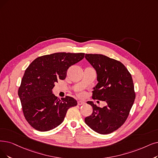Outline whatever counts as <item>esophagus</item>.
Returning <instances> with one entry per match:
<instances>
[{
    "label": "esophagus",
    "instance_id": "34e87169",
    "mask_svg": "<svg viewBox=\"0 0 158 158\" xmlns=\"http://www.w3.org/2000/svg\"><path fill=\"white\" fill-rule=\"evenodd\" d=\"M85 104V102H84V101H81V100L78 101V105H79V106L83 105V104Z\"/></svg>",
    "mask_w": 158,
    "mask_h": 158
}]
</instances>
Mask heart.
Instances as JSON below:
<instances>
[{"label": "heart", "mask_w": 158, "mask_h": 158, "mask_svg": "<svg viewBox=\"0 0 158 158\" xmlns=\"http://www.w3.org/2000/svg\"><path fill=\"white\" fill-rule=\"evenodd\" d=\"M85 95V94L84 93H81L80 94V96H81V97H83V96H84Z\"/></svg>", "instance_id": "b5f03b06"}]
</instances>
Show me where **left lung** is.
Masks as SVG:
<instances>
[{
  "label": "left lung",
  "instance_id": "8db88e82",
  "mask_svg": "<svg viewBox=\"0 0 158 158\" xmlns=\"http://www.w3.org/2000/svg\"><path fill=\"white\" fill-rule=\"evenodd\" d=\"M85 59L95 69L98 84L93 87V99L105 101L99 108L91 101L87 104L93 113L85 118V123L100 134H108L124 123L134 102L135 94L131 75L117 60L102 54H85Z\"/></svg>",
  "mask_w": 158,
  "mask_h": 158
}]
</instances>
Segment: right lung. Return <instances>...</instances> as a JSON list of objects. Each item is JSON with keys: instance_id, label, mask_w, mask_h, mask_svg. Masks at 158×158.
Segmentation results:
<instances>
[{"instance_id": "add662e5", "label": "right lung", "mask_w": 158, "mask_h": 158, "mask_svg": "<svg viewBox=\"0 0 158 158\" xmlns=\"http://www.w3.org/2000/svg\"><path fill=\"white\" fill-rule=\"evenodd\" d=\"M84 57V53L58 52L37 58L24 72L18 90L25 118L34 129L47 131L59 126L67 110L77 105L71 97L58 99L52 89L64 80L67 69Z\"/></svg>"}]
</instances>
